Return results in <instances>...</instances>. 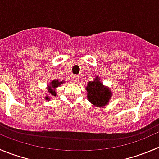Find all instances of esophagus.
<instances>
[{"label":"esophagus","instance_id":"34e87169","mask_svg":"<svg viewBox=\"0 0 159 159\" xmlns=\"http://www.w3.org/2000/svg\"><path fill=\"white\" fill-rule=\"evenodd\" d=\"M72 79H73V80L75 83H78L79 80H80V77H79L78 75H74Z\"/></svg>","mask_w":159,"mask_h":159}]
</instances>
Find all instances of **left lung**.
<instances>
[{
  "label": "left lung",
  "instance_id": "left-lung-1",
  "mask_svg": "<svg viewBox=\"0 0 159 159\" xmlns=\"http://www.w3.org/2000/svg\"><path fill=\"white\" fill-rule=\"evenodd\" d=\"M88 92L87 98L93 105L97 107H101L107 105L111 96L109 90L105 88L99 81V78L97 77L94 81L88 83L87 87Z\"/></svg>",
  "mask_w": 159,
  "mask_h": 159
}]
</instances>
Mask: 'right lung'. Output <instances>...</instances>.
Returning <instances> with one entry per match:
<instances>
[{
  "label": "right lung",
  "instance_id": "add662e5",
  "mask_svg": "<svg viewBox=\"0 0 159 159\" xmlns=\"http://www.w3.org/2000/svg\"><path fill=\"white\" fill-rule=\"evenodd\" d=\"M63 82H58V80H53L52 82H51V85L49 86V89H48V92H49L50 93H51V95H54V96H55L56 95V93L55 91H54V90H53V88H55V87H58L59 85H61V84H62ZM47 100H49V98H46Z\"/></svg>",
  "mask_w": 159,
  "mask_h": 159
}]
</instances>
